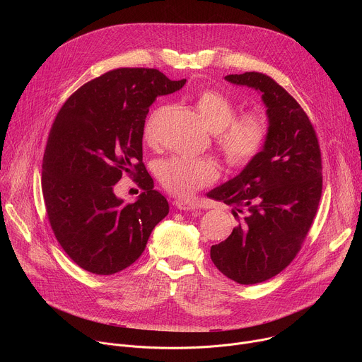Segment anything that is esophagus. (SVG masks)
Wrapping results in <instances>:
<instances>
[{
    "label": "esophagus",
    "instance_id": "obj_1",
    "mask_svg": "<svg viewBox=\"0 0 362 362\" xmlns=\"http://www.w3.org/2000/svg\"><path fill=\"white\" fill-rule=\"evenodd\" d=\"M176 206H177V209L185 211V212H190V211L199 209V203L194 202V200H177Z\"/></svg>",
    "mask_w": 362,
    "mask_h": 362
}]
</instances>
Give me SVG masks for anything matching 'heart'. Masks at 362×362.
<instances>
[{
  "label": "heart",
  "mask_w": 362,
  "mask_h": 362,
  "mask_svg": "<svg viewBox=\"0 0 362 362\" xmlns=\"http://www.w3.org/2000/svg\"><path fill=\"white\" fill-rule=\"evenodd\" d=\"M193 106L202 123L215 132L216 147L229 168L247 166L264 148L269 132L264 113L249 110L235 116V103L214 88L197 93ZM159 116L160 110H156L144 126L143 137L147 144H153L156 139ZM156 176L168 192L185 197L214 183L219 176V168L211 159L173 156L156 165Z\"/></svg>",
  "instance_id": "1"
}]
</instances>
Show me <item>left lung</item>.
<instances>
[{
    "label": "left lung",
    "mask_w": 362,
    "mask_h": 362,
    "mask_svg": "<svg viewBox=\"0 0 362 362\" xmlns=\"http://www.w3.org/2000/svg\"><path fill=\"white\" fill-rule=\"evenodd\" d=\"M228 81L259 90L269 132L262 151L240 175L208 193L233 206L238 226L211 247V259L240 285L268 281L298 255L322 194V159L315 129L299 103L272 77L246 71Z\"/></svg>",
    "instance_id": "left-lung-1"
}]
</instances>
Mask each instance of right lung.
Instances as JSON below:
<instances>
[{"label": "right lung", "instance_id": "add662e5", "mask_svg": "<svg viewBox=\"0 0 362 362\" xmlns=\"http://www.w3.org/2000/svg\"><path fill=\"white\" fill-rule=\"evenodd\" d=\"M185 83L156 69H116L83 84L57 113L42 158V196L56 239L84 271L129 268L169 214L144 168L141 140L154 98ZM123 174L145 190L133 204L114 194Z\"/></svg>", "mask_w": 362, "mask_h": 362}]
</instances>
